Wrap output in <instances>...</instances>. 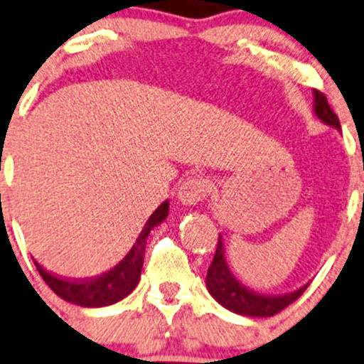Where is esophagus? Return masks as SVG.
<instances>
[{
	"label": "esophagus",
	"instance_id": "34e87169",
	"mask_svg": "<svg viewBox=\"0 0 364 364\" xmlns=\"http://www.w3.org/2000/svg\"><path fill=\"white\" fill-rule=\"evenodd\" d=\"M209 193V185L205 179L202 178H186V181L183 183L181 188H179L178 198L183 205H197L208 197Z\"/></svg>",
	"mask_w": 364,
	"mask_h": 364
}]
</instances>
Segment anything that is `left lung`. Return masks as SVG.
<instances>
[{
	"mask_svg": "<svg viewBox=\"0 0 364 364\" xmlns=\"http://www.w3.org/2000/svg\"><path fill=\"white\" fill-rule=\"evenodd\" d=\"M314 114L323 124L340 131L338 118L328 105L326 97L317 90H314ZM205 286H208V291L211 293L214 300L230 312L246 317H270L288 307L289 304H293L298 296H301V293L307 289L309 284L301 286L296 291L284 294H262L246 288L233 275L230 265L227 263L223 237L220 233L216 252H214L213 263L208 270V277H205Z\"/></svg>",
	"mask_w": 364,
	"mask_h": 364,
	"instance_id": "obj_1",
	"label": "left lung"
}]
</instances>
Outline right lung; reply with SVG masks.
<instances>
[{
  "label": "right lung",
  "mask_w": 364,
  "mask_h": 364,
  "mask_svg": "<svg viewBox=\"0 0 364 364\" xmlns=\"http://www.w3.org/2000/svg\"><path fill=\"white\" fill-rule=\"evenodd\" d=\"M167 214H169V202L166 200L148 218L146 225L141 230L136 244L125 255V258L118 265H114L112 270H108V272L102 275H97V277L85 279V281H66V279H59L55 275L48 274L36 262H34V265H36L38 272L43 277V281L50 286L52 291L57 296L63 298V300L85 309L108 307V305L124 300L125 296H129L136 289L137 282L141 279V269H143L148 235H150L153 228L166 221Z\"/></svg>",
  "instance_id": "add662e5"
}]
</instances>
